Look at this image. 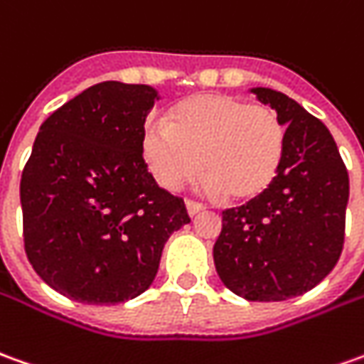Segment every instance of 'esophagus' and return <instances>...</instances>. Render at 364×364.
Instances as JSON below:
<instances>
[{
    "mask_svg": "<svg viewBox=\"0 0 364 364\" xmlns=\"http://www.w3.org/2000/svg\"><path fill=\"white\" fill-rule=\"evenodd\" d=\"M186 210L190 216H196L200 212L206 210V206L204 204H200V202H194V200H186Z\"/></svg>",
    "mask_w": 364,
    "mask_h": 364,
    "instance_id": "34e87169",
    "label": "esophagus"
}]
</instances>
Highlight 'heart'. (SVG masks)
I'll return each instance as SVG.
<instances>
[{
	"mask_svg": "<svg viewBox=\"0 0 364 364\" xmlns=\"http://www.w3.org/2000/svg\"><path fill=\"white\" fill-rule=\"evenodd\" d=\"M287 130L279 114L226 94H200L146 124L142 156L156 182L178 190L202 170L204 188L224 202L260 196L279 174Z\"/></svg>",
	"mask_w": 364,
	"mask_h": 364,
	"instance_id": "obj_1",
	"label": "heart"
}]
</instances>
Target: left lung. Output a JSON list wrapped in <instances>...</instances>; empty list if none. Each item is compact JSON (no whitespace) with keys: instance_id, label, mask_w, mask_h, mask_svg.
I'll return each instance as SVG.
<instances>
[{"instance_id":"obj_1","label":"left lung","mask_w":364,"mask_h":364,"mask_svg":"<svg viewBox=\"0 0 364 364\" xmlns=\"http://www.w3.org/2000/svg\"><path fill=\"white\" fill-rule=\"evenodd\" d=\"M252 94L287 126V150L260 196L222 212L214 264L226 289L246 301H287L314 289L338 262L348 172L321 119L277 90Z\"/></svg>"}]
</instances>
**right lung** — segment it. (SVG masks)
<instances>
[{"label": "right lung", "mask_w": 364, "mask_h": 364, "mask_svg": "<svg viewBox=\"0 0 364 364\" xmlns=\"http://www.w3.org/2000/svg\"><path fill=\"white\" fill-rule=\"evenodd\" d=\"M158 92L102 82L41 124L21 174L23 245L63 296L118 304L150 289L170 234L190 222L184 200L156 184L142 156Z\"/></svg>", "instance_id": "add662e5"}]
</instances>
